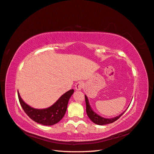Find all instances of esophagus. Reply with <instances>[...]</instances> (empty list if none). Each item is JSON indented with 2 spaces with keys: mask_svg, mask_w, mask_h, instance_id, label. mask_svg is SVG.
Returning a JSON list of instances; mask_svg holds the SVG:
<instances>
[{
  "mask_svg": "<svg viewBox=\"0 0 154 154\" xmlns=\"http://www.w3.org/2000/svg\"><path fill=\"white\" fill-rule=\"evenodd\" d=\"M83 86H84V82L82 81H79L75 85V89L77 90H81L83 88Z\"/></svg>",
  "mask_w": 154,
  "mask_h": 154,
  "instance_id": "obj_1",
  "label": "esophagus"
}]
</instances>
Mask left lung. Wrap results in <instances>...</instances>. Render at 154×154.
I'll list each match as a JSON object with an SVG mask.
<instances>
[{
    "instance_id": "obj_1",
    "label": "left lung",
    "mask_w": 154,
    "mask_h": 154,
    "mask_svg": "<svg viewBox=\"0 0 154 154\" xmlns=\"http://www.w3.org/2000/svg\"><path fill=\"white\" fill-rule=\"evenodd\" d=\"M85 101H86L87 115L90 119V120L93 122H94L95 124H97V125H107V124H109V123H112V122L117 121L118 119L122 115V114L125 113V112H123L119 116L112 118V119L104 118V117L99 116V115H97V114L92 110V109L91 108V107L90 106L88 99V97H86V95H85Z\"/></svg>"
}]
</instances>
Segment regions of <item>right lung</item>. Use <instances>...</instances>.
Here are the masks:
<instances>
[{
  "label": "right lung",
  "instance_id": "obj_1",
  "mask_svg": "<svg viewBox=\"0 0 154 154\" xmlns=\"http://www.w3.org/2000/svg\"><path fill=\"white\" fill-rule=\"evenodd\" d=\"M73 89L66 92L50 107L45 109H35L26 104L18 92V97L22 108L28 116L35 122L42 125L51 126L62 119L66 111L68 100L73 94Z\"/></svg>",
  "mask_w": 154,
  "mask_h": 154
}]
</instances>
